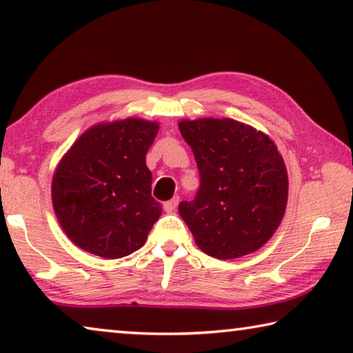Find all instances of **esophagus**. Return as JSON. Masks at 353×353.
Masks as SVG:
<instances>
[{
    "mask_svg": "<svg viewBox=\"0 0 353 353\" xmlns=\"http://www.w3.org/2000/svg\"><path fill=\"white\" fill-rule=\"evenodd\" d=\"M177 205H179V196H174V198H172V199L165 202L163 208H165L166 212H174L176 208H177Z\"/></svg>",
    "mask_w": 353,
    "mask_h": 353,
    "instance_id": "1",
    "label": "esophagus"
}]
</instances>
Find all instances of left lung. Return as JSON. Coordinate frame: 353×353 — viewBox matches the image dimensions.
I'll return each mask as SVG.
<instances>
[{"label": "left lung", "instance_id": "obj_1", "mask_svg": "<svg viewBox=\"0 0 353 353\" xmlns=\"http://www.w3.org/2000/svg\"><path fill=\"white\" fill-rule=\"evenodd\" d=\"M199 170V190L179 213L201 250L238 259L260 249L277 230L288 201L282 155L263 132L235 119L179 123Z\"/></svg>", "mask_w": 353, "mask_h": 353}]
</instances>
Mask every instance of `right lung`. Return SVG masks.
I'll use <instances>...</instances> for the list:
<instances>
[{"label": "right lung", "mask_w": 353, "mask_h": 353, "mask_svg": "<svg viewBox=\"0 0 353 353\" xmlns=\"http://www.w3.org/2000/svg\"><path fill=\"white\" fill-rule=\"evenodd\" d=\"M159 124L128 118L98 124L63 155L52 177V205L76 246L121 259L145 244L162 214L146 166Z\"/></svg>", "instance_id": "add662e5"}]
</instances>
